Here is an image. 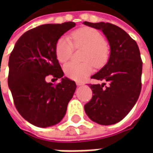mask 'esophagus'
Listing matches in <instances>:
<instances>
[{
  "label": "esophagus",
  "instance_id": "obj_1",
  "mask_svg": "<svg viewBox=\"0 0 153 153\" xmlns=\"http://www.w3.org/2000/svg\"><path fill=\"white\" fill-rule=\"evenodd\" d=\"M76 84L77 86H82V85H84L83 82H77Z\"/></svg>",
  "mask_w": 153,
  "mask_h": 153
}]
</instances>
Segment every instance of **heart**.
I'll list each match as a JSON object with an SVG mask.
<instances>
[{"label":"heart","mask_w":153,"mask_h":153,"mask_svg":"<svg viewBox=\"0 0 153 153\" xmlns=\"http://www.w3.org/2000/svg\"><path fill=\"white\" fill-rule=\"evenodd\" d=\"M71 38L73 43L67 36L58 39L55 44V55L60 62H66L71 58L74 45L75 48H86L83 56V60L86 62H69L63 68L66 76L80 81L92 73L93 64L96 67L105 64L109 56V48L103 35L93 27H84L75 30L71 34Z\"/></svg>","instance_id":"heart-1"}]
</instances>
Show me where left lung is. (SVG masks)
Wrapping results in <instances>:
<instances>
[{
  "label": "left lung",
  "mask_w": 153,
  "mask_h": 153,
  "mask_svg": "<svg viewBox=\"0 0 153 153\" xmlns=\"http://www.w3.org/2000/svg\"><path fill=\"white\" fill-rule=\"evenodd\" d=\"M83 24L102 30L111 51L105 67L91 76L104 82L89 84L94 95L84 109L96 123L104 126L117 123L133 109L140 96L142 86L140 50L137 42L118 26L104 22Z\"/></svg>",
  "instance_id": "left-lung-1"
}]
</instances>
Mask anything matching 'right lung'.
I'll use <instances>...</instances> for the list:
<instances>
[{
    "label": "right lung",
    "instance_id": "right-lung-1",
    "mask_svg": "<svg viewBox=\"0 0 153 153\" xmlns=\"http://www.w3.org/2000/svg\"><path fill=\"white\" fill-rule=\"evenodd\" d=\"M75 23L43 25L28 30L16 43L9 56L8 83L19 114L38 127L59 123L67 112L76 84L67 78L47 83L51 75L63 76L55 55V44Z\"/></svg>",
    "mask_w": 153,
    "mask_h": 153
}]
</instances>
